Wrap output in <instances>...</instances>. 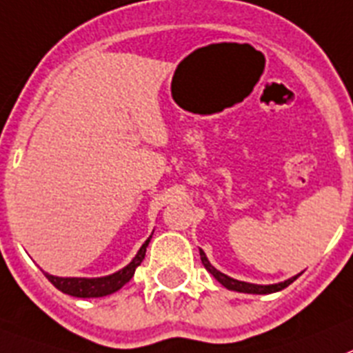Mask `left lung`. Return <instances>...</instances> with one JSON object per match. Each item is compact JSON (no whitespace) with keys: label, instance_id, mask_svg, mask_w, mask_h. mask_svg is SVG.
<instances>
[{"label":"left lung","instance_id":"8db88e82","mask_svg":"<svg viewBox=\"0 0 353 353\" xmlns=\"http://www.w3.org/2000/svg\"><path fill=\"white\" fill-rule=\"evenodd\" d=\"M201 261L202 265H204V268L210 272L211 275H213L216 281H219L222 286H225L228 290H232V291H240V293H254V295H268V293H275V291H281L284 290V288L290 286L293 281H296V277L299 275H295V277L288 279V281H284V283H277V284H266V286H263V284H250V283H243V281H236V279L229 277V275L222 274V272H219V270L214 268L213 265H211L210 261H208L206 254H204V250H201Z\"/></svg>","mask_w":353,"mask_h":353}]
</instances>
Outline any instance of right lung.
Wrapping results in <instances>:
<instances>
[{"instance_id":"obj_1","label":"right lung","mask_w":353,"mask_h":353,"mask_svg":"<svg viewBox=\"0 0 353 353\" xmlns=\"http://www.w3.org/2000/svg\"><path fill=\"white\" fill-rule=\"evenodd\" d=\"M151 238L152 236L147 238L145 243L140 247V250L137 252V256L133 257V261H131L130 265L124 266V268L119 270V272H115V274L106 275V277H57V275L49 274H46V277L49 279V283L53 284L57 290H60L62 293H65V295L78 296V299H97V296L112 295V293L121 290L125 283H130L131 277L134 275L137 266H140V263H142L143 257H145L147 245H149Z\"/></svg>"}]
</instances>
